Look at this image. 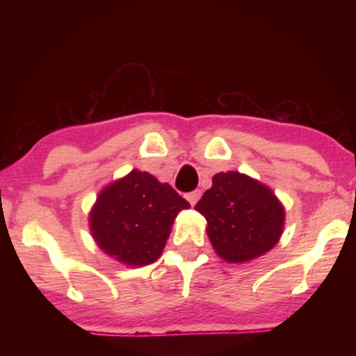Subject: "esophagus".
Wrapping results in <instances>:
<instances>
[{
	"instance_id": "obj_1",
	"label": "esophagus",
	"mask_w": 356,
	"mask_h": 356,
	"mask_svg": "<svg viewBox=\"0 0 356 356\" xmlns=\"http://www.w3.org/2000/svg\"><path fill=\"white\" fill-rule=\"evenodd\" d=\"M186 197H187V201L191 202V206H195V202H197L199 199H201V191H194V192H189V194H187Z\"/></svg>"
}]
</instances>
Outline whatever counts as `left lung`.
<instances>
[{
	"mask_svg": "<svg viewBox=\"0 0 356 356\" xmlns=\"http://www.w3.org/2000/svg\"><path fill=\"white\" fill-rule=\"evenodd\" d=\"M194 209L207 220L216 254L231 264L266 254L284 231L283 202L266 184L238 170L216 174Z\"/></svg>",
	"mask_w": 356,
	"mask_h": 356,
	"instance_id": "obj_1",
	"label": "left lung"
}]
</instances>
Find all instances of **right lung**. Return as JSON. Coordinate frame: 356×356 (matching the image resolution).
Instances as JSON below:
<instances>
[{"label":"right lung","instance_id":"obj_1","mask_svg":"<svg viewBox=\"0 0 356 356\" xmlns=\"http://www.w3.org/2000/svg\"><path fill=\"white\" fill-rule=\"evenodd\" d=\"M191 204L167 182L134 169L97 195L88 214L93 241L125 266H147L161 257L172 224Z\"/></svg>","mask_w":356,"mask_h":356}]
</instances>
